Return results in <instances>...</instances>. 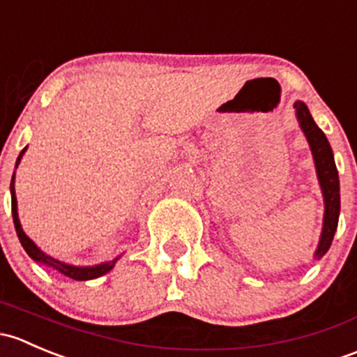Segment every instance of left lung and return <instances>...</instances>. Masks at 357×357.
Segmentation results:
<instances>
[{"instance_id":"1","label":"left lung","mask_w":357,"mask_h":357,"mask_svg":"<svg viewBox=\"0 0 357 357\" xmlns=\"http://www.w3.org/2000/svg\"><path fill=\"white\" fill-rule=\"evenodd\" d=\"M296 108V119L299 123L301 130H303L304 137H306L307 144H310L311 154H313L316 177H318L319 189H321L323 196V227L321 235H319L318 245L314 251V259H321L330 249L335 235L337 225H339V215H340V182H339V172H337L335 160H333V151L330 148V142L326 135L323 134L321 128L316 125L311 116L310 109L303 101L294 102Z\"/></svg>"}]
</instances>
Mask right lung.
<instances>
[{
    "mask_svg": "<svg viewBox=\"0 0 357 357\" xmlns=\"http://www.w3.org/2000/svg\"><path fill=\"white\" fill-rule=\"evenodd\" d=\"M25 151H27V146H25V148L20 151V154H18L17 163H15V168L20 165V160H22V156H24ZM10 194H12L13 225H15V230H17L18 241H20L22 248L25 249V252H27V255L31 256V258L34 259L36 263L53 268V270L60 271L61 275L72 278V280L82 282V280H93V278L102 277V275L108 273L109 270H113V268H115V264H116V261L122 258V255H120V256H116V258H113L112 261H105V263L93 264V266H75V264H68V263H65V261H60V259L53 258V256L46 255V252L41 251V249L36 245V242L32 241V238L29 237L27 234L24 232V229H22V225H20V220H18L17 196H15V172H13V177H12V183H10Z\"/></svg>",
    "mask_w": 357,
    "mask_h": 357,
    "instance_id": "right-lung-1",
    "label": "right lung"
}]
</instances>
